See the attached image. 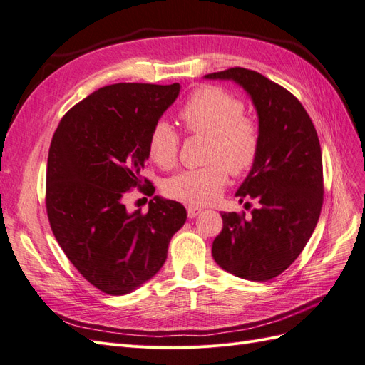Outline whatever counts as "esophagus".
<instances>
[{
	"mask_svg": "<svg viewBox=\"0 0 365 365\" xmlns=\"http://www.w3.org/2000/svg\"><path fill=\"white\" fill-rule=\"evenodd\" d=\"M186 212H188V217H190V219H194V217L199 216V214L202 212V210L197 208V207H188V210H186Z\"/></svg>",
	"mask_w": 365,
	"mask_h": 365,
	"instance_id": "34e87169",
	"label": "esophagus"
}]
</instances>
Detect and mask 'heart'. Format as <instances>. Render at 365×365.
Listing matches in <instances>:
<instances>
[{
    "label": "heart",
    "instance_id": "heart-1",
    "mask_svg": "<svg viewBox=\"0 0 365 365\" xmlns=\"http://www.w3.org/2000/svg\"><path fill=\"white\" fill-rule=\"evenodd\" d=\"M244 101L217 86H203L191 93L179 118L188 134L207 137L203 162L197 170L175 174L165 183L168 197L188 205H208L222 194L231 175H245L256 165L262 130L259 121L244 114ZM180 138L175 129L158 120L148 137V155L168 170L179 155Z\"/></svg>",
    "mask_w": 365,
    "mask_h": 365
}]
</instances>
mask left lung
Instances as JSON below:
<instances>
[{
    "instance_id": "obj_1",
    "label": "left lung",
    "mask_w": 365,
    "mask_h": 365,
    "mask_svg": "<svg viewBox=\"0 0 365 365\" xmlns=\"http://www.w3.org/2000/svg\"><path fill=\"white\" fill-rule=\"evenodd\" d=\"M232 80L257 110L262 146L236 195L255 200L245 212H222L223 228L212 242V257L225 272L265 282L284 273L302 253L319 220L324 202L322 153L307 110L292 92L245 68L205 76Z\"/></svg>"
}]
</instances>
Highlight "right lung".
Returning a JSON list of instances; mask_svg holds the SVG:
<instances>
[{
	"mask_svg": "<svg viewBox=\"0 0 365 365\" xmlns=\"http://www.w3.org/2000/svg\"><path fill=\"white\" fill-rule=\"evenodd\" d=\"M180 92L174 85L117 83L71 108L52 137L46 211L64 255L100 292L121 296L165 264L186 220L182 203L155 197L148 212H128L133 188L153 195L142 175L148 137Z\"/></svg>",
	"mask_w": 365,
	"mask_h": 365,
	"instance_id": "right-lung-1",
	"label": "right lung"
}]
</instances>
